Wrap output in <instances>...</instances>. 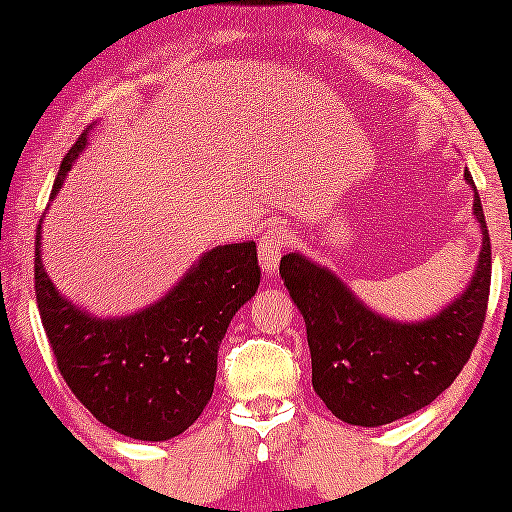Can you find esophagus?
Returning a JSON list of instances; mask_svg holds the SVG:
<instances>
[{
	"mask_svg": "<svg viewBox=\"0 0 512 512\" xmlns=\"http://www.w3.org/2000/svg\"><path fill=\"white\" fill-rule=\"evenodd\" d=\"M287 240L289 235L282 227H272L260 240V265L267 277H275L277 270H280V260L287 250Z\"/></svg>",
	"mask_w": 512,
	"mask_h": 512,
	"instance_id": "esophagus-1",
	"label": "esophagus"
}]
</instances>
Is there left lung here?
I'll return each mask as SVG.
<instances>
[{
  "mask_svg": "<svg viewBox=\"0 0 512 512\" xmlns=\"http://www.w3.org/2000/svg\"><path fill=\"white\" fill-rule=\"evenodd\" d=\"M463 178L473 188L483 242L466 289L431 317H386L312 257L297 250L282 257L280 275L307 327L312 386L344 423L376 428L416 414L471 359L488 309L490 237L471 173L466 170Z\"/></svg>",
  "mask_w": 512,
  "mask_h": 512,
  "instance_id": "8db88e82",
  "label": "left lung"
}]
</instances>
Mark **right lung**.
Returning a JSON list of instances; mask_svg holds the SVG:
<instances>
[{"mask_svg":"<svg viewBox=\"0 0 512 512\" xmlns=\"http://www.w3.org/2000/svg\"><path fill=\"white\" fill-rule=\"evenodd\" d=\"M89 131L61 160L51 200L89 146ZM41 223L34 255L36 304L69 389L121 436L136 441L180 436L208 406L227 327L260 285L257 245L245 240L213 247L148 307L96 317L51 282L41 260Z\"/></svg>","mask_w":512,"mask_h":512,"instance_id":"add662e5","label":"right lung"}]
</instances>
